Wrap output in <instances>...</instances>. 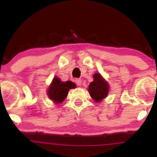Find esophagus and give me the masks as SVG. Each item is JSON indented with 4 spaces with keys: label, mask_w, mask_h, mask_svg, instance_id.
Instances as JSON below:
<instances>
[{
    "label": "esophagus",
    "mask_w": 157,
    "mask_h": 157,
    "mask_svg": "<svg viewBox=\"0 0 157 157\" xmlns=\"http://www.w3.org/2000/svg\"><path fill=\"white\" fill-rule=\"evenodd\" d=\"M75 83H76L77 86H80L81 84H82V80H81V79H75Z\"/></svg>",
    "instance_id": "obj_1"
}]
</instances>
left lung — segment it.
<instances>
[{
  "mask_svg": "<svg viewBox=\"0 0 157 157\" xmlns=\"http://www.w3.org/2000/svg\"><path fill=\"white\" fill-rule=\"evenodd\" d=\"M109 85L102 78L100 74L94 75V81L89 86L90 95L96 102L101 101L108 95Z\"/></svg>",
  "mask_w": 157,
  "mask_h": 157,
  "instance_id": "1",
  "label": "left lung"
}]
</instances>
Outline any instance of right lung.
I'll return each mask as SVG.
<instances>
[{"mask_svg":"<svg viewBox=\"0 0 157 157\" xmlns=\"http://www.w3.org/2000/svg\"><path fill=\"white\" fill-rule=\"evenodd\" d=\"M75 84L71 81L62 82L57 77H55L51 86L48 88V95L56 103L62 102L67 97L69 89H75Z\"/></svg>","mask_w":157,"mask_h":157,"instance_id":"add662e5","label":"right lung"}]
</instances>
